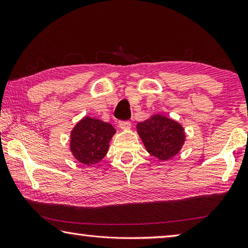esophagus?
<instances>
[{"instance_id":"34e87169","label":"esophagus","mask_w":248,"mask_h":248,"mask_svg":"<svg viewBox=\"0 0 248 248\" xmlns=\"http://www.w3.org/2000/svg\"><path fill=\"white\" fill-rule=\"evenodd\" d=\"M119 127L123 130H128L131 128V123H130V121H120Z\"/></svg>"}]
</instances>
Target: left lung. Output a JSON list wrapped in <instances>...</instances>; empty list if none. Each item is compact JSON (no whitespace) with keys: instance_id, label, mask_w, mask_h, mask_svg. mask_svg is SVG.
Segmentation results:
<instances>
[{"instance_id":"left-lung-1","label":"left lung","mask_w":248,"mask_h":248,"mask_svg":"<svg viewBox=\"0 0 248 248\" xmlns=\"http://www.w3.org/2000/svg\"><path fill=\"white\" fill-rule=\"evenodd\" d=\"M137 132L149 154L159 161L173 158L186 141L183 125L162 114L151 115L148 119L138 123Z\"/></svg>"}]
</instances>
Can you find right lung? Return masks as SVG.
I'll list each match as a JSON object with an SVG mask.
<instances>
[{"mask_svg":"<svg viewBox=\"0 0 248 248\" xmlns=\"http://www.w3.org/2000/svg\"><path fill=\"white\" fill-rule=\"evenodd\" d=\"M112 124L89 115L75 124L70 133V151L78 163L95 166L103 161L115 136Z\"/></svg>","mask_w":248,"mask_h":248,"instance_id":"1","label":"right lung"}]
</instances>
